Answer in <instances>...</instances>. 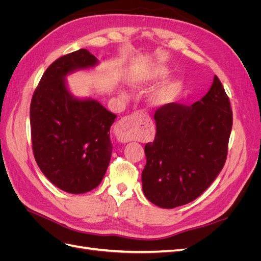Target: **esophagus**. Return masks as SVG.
Instances as JSON below:
<instances>
[{
    "mask_svg": "<svg viewBox=\"0 0 261 261\" xmlns=\"http://www.w3.org/2000/svg\"><path fill=\"white\" fill-rule=\"evenodd\" d=\"M117 132L124 140L140 139L147 133L153 134V124L148 116L141 113H134L123 117L117 123Z\"/></svg>",
    "mask_w": 261,
    "mask_h": 261,
    "instance_id": "obj_1",
    "label": "esophagus"
}]
</instances>
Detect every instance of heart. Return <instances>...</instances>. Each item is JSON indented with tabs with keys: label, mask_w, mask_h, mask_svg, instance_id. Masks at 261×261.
I'll return each mask as SVG.
<instances>
[{
	"label": "heart",
	"mask_w": 261,
	"mask_h": 261,
	"mask_svg": "<svg viewBox=\"0 0 261 261\" xmlns=\"http://www.w3.org/2000/svg\"><path fill=\"white\" fill-rule=\"evenodd\" d=\"M170 74V70L167 67H163V66H158L155 68H152L150 72L148 73V75L145 77L146 81H160V80H164V78H167ZM140 84L139 82H136L135 85ZM177 87L174 85L170 87L169 89H167L165 91H163L159 97L156 99L158 103H165V102H168L172 97H173V93L175 92Z\"/></svg>",
	"instance_id": "heart-1"
}]
</instances>
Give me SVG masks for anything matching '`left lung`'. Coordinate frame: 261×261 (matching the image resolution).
<instances>
[{
  "mask_svg": "<svg viewBox=\"0 0 261 261\" xmlns=\"http://www.w3.org/2000/svg\"><path fill=\"white\" fill-rule=\"evenodd\" d=\"M154 120V140L145 146L143 191L155 206L172 209L198 198L223 169L233 124L230 100L215 76L199 101L165 105Z\"/></svg>",
  "mask_w": 261,
  "mask_h": 261,
  "instance_id": "1",
  "label": "left lung"
}]
</instances>
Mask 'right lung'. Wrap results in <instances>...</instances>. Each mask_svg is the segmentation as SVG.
I'll list each match as a JSON object with an SVG mask.
<instances>
[{
	"label": "right lung",
	"instance_id": "add662e5",
	"mask_svg": "<svg viewBox=\"0 0 261 261\" xmlns=\"http://www.w3.org/2000/svg\"><path fill=\"white\" fill-rule=\"evenodd\" d=\"M97 64V58L86 49L63 55L46 68L31 99L36 162L53 185L70 194L96 188L112 154L110 127L116 115L97 100L75 98L65 80Z\"/></svg>",
	"mask_w": 261,
	"mask_h": 261
}]
</instances>
